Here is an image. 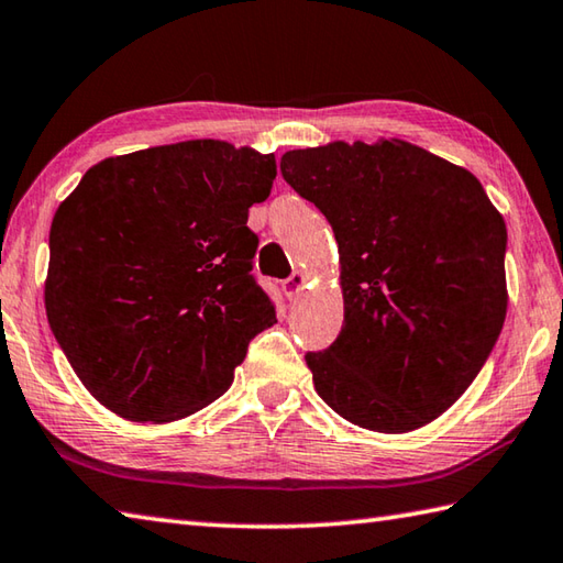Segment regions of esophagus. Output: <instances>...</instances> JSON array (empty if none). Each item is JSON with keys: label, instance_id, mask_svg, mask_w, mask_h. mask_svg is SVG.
<instances>
[{"label": "esophagus", "instance_id": "1", "mask_svg": "<svg viewBox=\"0 0 563 563\" xmlns=\"http://www.w3.org/2000/svg\"><path fill=\"white\" fill-rule=\"evenodd\" d=\"M305 283H308V275H305L302 271H295V273L290 275V278L283 283V285H285V292H288L290 298H295V295H300V292H302Z\"/></svg>", "mask_w": 563, "mask_h": 563}]
</instances>
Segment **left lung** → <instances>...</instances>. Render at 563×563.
I'll list each match as a JSON object with an SVG mask.
<instances>
[{
    "instance_id": "1",
    "label": "left lung",
    "mask_w": 563,
    "mask_h": 563,
    "mask_svg": "<svg viewBox=\"0 0 563 563\" xmlns=\"http://www.w3.org/2000/svg\"><path fill=\"white\" fill-rule=\"evenodd\" d=\"M340 246L344 324L308 352L322 401L376 433L416 431L483 369L507 314V227L467 169L411 142L280 157Z\"/></svg>"
}]
</instances>
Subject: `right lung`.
I'll return each mask as SVG.
<instances>
[{
    "instance_id": "right-lung-1",
    "label": "right lung",
    "mask_w": 563,
    "mask_h": 563,
    "mask_svg": "<svg viewBox=\"0 0 563 563\" xmlns=\"http://www.w3.org/2000/svg\"><path fill=\"white\" fill-rule=\"evenodd\" d=\"M273 179V155L189 140L98 162L60 203L48 324L112 413L169 423L201 411L275 322L246 227Z\"/></svg>"
}]
</instances>
